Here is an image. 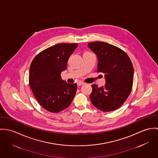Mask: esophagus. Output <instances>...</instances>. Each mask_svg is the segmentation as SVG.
Segmentation results:
<instances>
[{"label": "esophagus", "mask_w": 158, "mask_h": 158, "mask_svg": "<svg viewBox=\"0 0 158 158\" xmlns=\"http://www.w3.org/2000/svg\"><path fill=\"white\" fill-rule=\"evenodd\" d=\"M85 84V82H82V81H79V82L77 83V86H81V85H84Z\"/></svg>", "instance_id": "obj_1"}]
</instances>
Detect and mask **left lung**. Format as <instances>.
Masks as SVG:
<instances>
[{
  "instance_id": "1",
  "label": "left lung",
  "mask_w": 158,
  "mask_h": 158,
  "mask_svg": "<svg viewBox=\"0 0 158 158\" xmlns=\"http://www.w3.org/2000/svg\"><path fill=\"white\" fill-rule=\"evenodd\" d=\"M88 47L97 56V72L105 74L106 82L104 87L91 85V102L103 111L116 110L123 105L131 91L134 76L131 61L123 50L106 42H91Z\"/></svg>"
}]
</instances>
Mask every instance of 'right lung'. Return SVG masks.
I'll return each instance as SVG.
<instances>
[{
    "instance_id": "right-lung-1",
    "label": "right lung",
    "mask_w": 158,
    "mask_h": 158,
    "mask_svg": "<svg viewBox=\"0 0 158 158\" xmlns=\"http://www.w3.org/2000/svg\"><path fill=\"white\" fill-rule=\"evenodd\" d=\"M77 44H58L39 53L33 60L29 84L36 100L46 110L58 113L70 105L77 90L76 84L63 81L60 74Z\"/></svg>"
}]
</instances>
